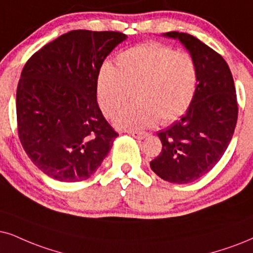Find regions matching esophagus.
Listing matches in <instances>:
<instances>
[{
  "mask_svg": "<svg viewBox=\"0 0 253 253\" xmlns=\"http://www.w3.org/2000/svg\"><path fill=\"white\" fill-rule=\"evenodd\" d=\"M129 135H132L133 137H135V139H145V137L148 135V134L145 133V132H136V130H129L128 132Z\"/></svg>",
  "mask_w": 253,
  "mask_h": 253,
  "instance_id": "esophagus-1",
  "label": "esophagus"
}]
</instances>
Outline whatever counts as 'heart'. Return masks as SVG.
I'll return each instance as SVG.
<instances>
[{
  "mask_svg": "<svg viewBox=\"0 0 253 253\" xmlns=\"http://www.w3.org/2000/svg\"><path fill=\"white\" fill-rule=\"evenodd\" d=\"M197 84L195 62L188 52L149 42L125 50L117 68L105 64L98 73L97 98L106 117H113L132 94L135 103L118 113V128L141 129L159 120L168 124L190 106Z\"/></svg>",
  "mask_w": 253,
  "mask_h": 253,
  "instance_id": "obj_1",
  "label": "heart"
}]
</instances>
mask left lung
I'll list each match as a JSON object with an SVG mask.
<instances>
[{
	"mask_svg": "<svg viewBox=\"0 0 253 253\" xmlns=\"http://www.w3.org/2000/svg\"><path fill=\"white\" fill-rule=\"evenodd\" d=\"M193 57L197 85L193 101L180 120L158 136L162 150L150 168L170 183H190L215 167L231 141L238 117L237 95L229 65L219 53L189 34L170 33Z\"/></svg>",
	"mask_w": 253,
	"mask_h": 253,
	"instance_id": "1",
	"label": "left lung"
}]
</instances>
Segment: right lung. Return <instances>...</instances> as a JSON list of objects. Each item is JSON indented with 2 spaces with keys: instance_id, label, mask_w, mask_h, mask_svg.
<instances>
[{
  "instance_id": "right-lung-1",
  "label": "right lung",
  "mask_w": 253,
  "mask_h": 253,
  "mask_svg": "<svg viewBox=\"0 0 253 253\" xmlns=\"http://www.w3.org/2000/svg\"><path fill=\"white\" fill-rule=\"evenodd\" d=\"M127 36L72 30L29 58L16 92L17 129L33 164L60 182L86 180L119 135L97 103L106 57Z\"/></svg>"
}]
</instances>
